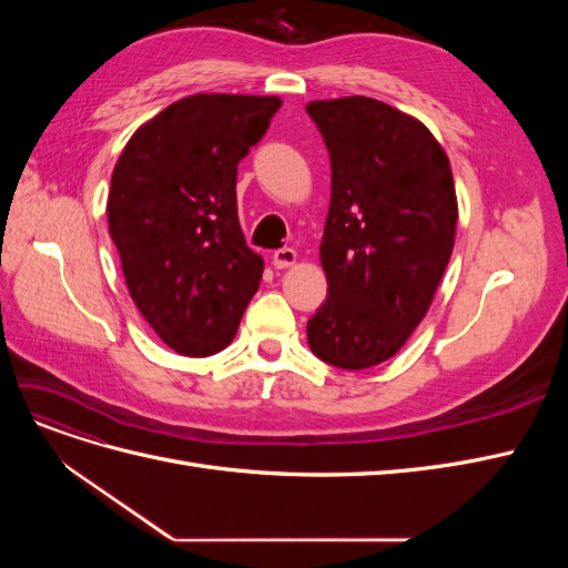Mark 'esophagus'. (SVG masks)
I'll use <instances>...</instances> for the list:
<instances>
[{"mask_svg": "<svg viewBox=\"0 0 568 568\" xmlns=\"http://www.w3.org/2000/svg\"><path fill=\"white\" fill-rule=\"evenodd\" d=\"M298 261V253L294 248H280L272 253V265L277 270H286V267H294Z\"/></svg>", "mask_w": 568, "mask_h": 568, "instance_id": "esophagus-1", "label": "esophagus"}]
</instances>
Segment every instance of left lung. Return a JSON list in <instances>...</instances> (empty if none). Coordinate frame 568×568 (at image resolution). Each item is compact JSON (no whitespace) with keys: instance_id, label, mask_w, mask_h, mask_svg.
<instances>
[{"instance_id":"left-lung-1","label":"left lung","mask_w":568,"mask_h":568,"mask_svg":"<svg viewBox=\"0 0 568 568\" xmlns=\"http://www.w3.org/2000/svg\"><path fill=\"white\" fill-rule=\"evenodd\" d=\"M305 111L332 159L326 301L307 346L334 367L367 369L398 353L434 303L457 234L453 168L422 120L384 101L320 99Z\"/></svg>"}]
</instances>
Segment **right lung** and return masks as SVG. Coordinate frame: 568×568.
<instances>
[{"mask_svg": "<svg viewBox=\"0 0 568 568\" xmlns=\"http://www.w3.org/2000/svg\"><path fill=\"white\" fill-rule=\"evenodd\" d=\"M280 97L192 94L134 130L113 168L109 232L125 284L168 348H227L261 286L263 257L236 215V163Z\"/></svg>", "mask_w": 568, "mask_h": 568, "instance_id": "obj_1", "label": "right lung"}]
</instances>
